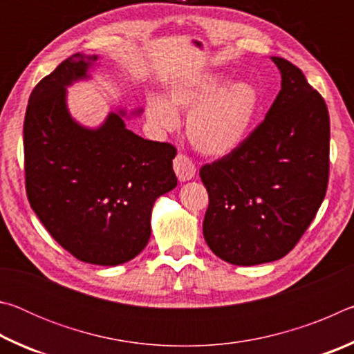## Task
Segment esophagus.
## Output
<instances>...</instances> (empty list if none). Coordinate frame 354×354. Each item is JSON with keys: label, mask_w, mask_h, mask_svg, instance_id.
Segmentation results:
<instances>
[{"label": "esophagus", "mask_w": 354, "mask_h": 354, "mask_svg": "<svg viewBox=\"0 0 354 354\" xmlns=\"http://www.w3.org/2000/svg\"><path fill=\"white\" fill-rule=\"evenodd\" d=\"M173 169H175L176 176L181 183L190 181L196 173V167L194 164V160L183 153H179L175 158V160H173Z\"/></svg>", "instance_id": "1"}]
</instances>
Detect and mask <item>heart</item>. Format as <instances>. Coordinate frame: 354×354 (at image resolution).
<instances>
[{
	"mask_svg": "<svg viewBox=\"0 0 354 354\" xmlns=\"http://www.w3.org/2000/svg\"><path fill=\"white\" fill-rule=\"evenodd\" d=\"M225 77L201 75L171 84L167 98L149 95L147 118L158 133L178 128V111L189 112L185 131L192 145L207 156L234 151L253 124L257 111V92L247 82L225 86Z\"/></svg>",
	"mask_w": 354,
	"mask_h": 354,
	"instance_id": "heart-1",
	"label": "heart"
}]
</instances>
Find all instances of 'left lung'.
Here are the masks:
<instances>
[{
    "instance_id": "8db88e82",
    "label": "left lung",
    "mask_w": 354,
    "mask_h": 354,
    "mask_svg": "<svg viewBox=\"0 0 354 354\" xmlns=\"http://www.w3.org/2000/svg\"><path fill=\"white\" fill-rule=\"evenodd\" d=\"M281 91L266 118L234 151L201 167L209 194L205 241L220 259L257 266L295 247L325 198L329 115L303 71L272 57Z\"/></svg>"
}]
</instances>
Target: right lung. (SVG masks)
I'll use <instances>...</instances> for the list:
<instances>
[{
    "label": "right lung",
    "instance_id": "right-lung-1",
    "mask_svg": "<svg viewBox=\"0 0 354 354\" xmlns=\"http://www.w3.org/2000/svg\"><path fill=\"white\" fill-rule=\"evenodd\" d=\"M97 59L70 56L31 92L23 124L26 194L70 254L118 266L147 247L154 201L176 187V148L127 129L124 111L111 112L97 129L71 118L65 87L86 80Z\"/></svg>",
    "mask_w": 354,
    "mask_h": 354
}]
</instances>
